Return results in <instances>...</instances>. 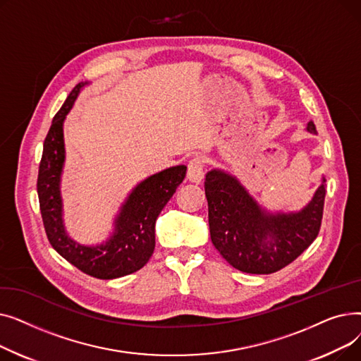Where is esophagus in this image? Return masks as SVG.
<instances>
[{
  "instance_id": "34e87169",
  "label": "esophagus",
  "mask_w": 361,
  "mask_h": 361,
  "mask_svg": "<svg viewBox=\"0 0 361 361\" xmlns=\"http://www.w3.org/2000/svg\"><path fill=\"white\" fill-rule=\"evenodd\" d=\"M203 159L196 157L190 162H188L187 166V178L192 183H200L203 180Z\"/></svg>"
}]
</instances>
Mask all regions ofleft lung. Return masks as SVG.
<instances>
[{"label":"left lung","mask_w":361,"mask_h":361,"mask_svg":"<svg viewBox=\"0 0 361 361\" xmlns=\"http://www.w3.org/2000/svg\"><path fill=\"white\" fill-rule=\"evenodd\" d=\"M307 130L316 131L310 121ZM211 240L233 268L267 275L286 268L319 234L325 204V180L312 202L297 214H269L235 177L212 169L206 174Z\"/></svg>","instance_id":"left-lung-1"}]
</instances>
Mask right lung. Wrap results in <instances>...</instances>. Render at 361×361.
Returning <instances> with one entry per match:
<instances>
[{
	"label": "right lung",
	"mask_w": 361,
	"mask_h": 361,
	"mask_svg": "<svg viewBox=\"0 0 361 361\" xmlns=\"http://www.w3.org/2000/svg\"><path fill=\"white\" fill-rule=\"evenodd\" d=\"M75 85L61 109L55 114L44 142L37 174L44 228L52 247L75 268L98 279H114L142 269L155 249V222L164 206L173 197L185 177L187 166L178 165L161 171L142 181L131 192L116 219V233L97 247L73 241L63 225L60 177L64 164L63 121L80 89Z\"/></svg>",
	"instance_id": "obj_1"
}]
</instances>
